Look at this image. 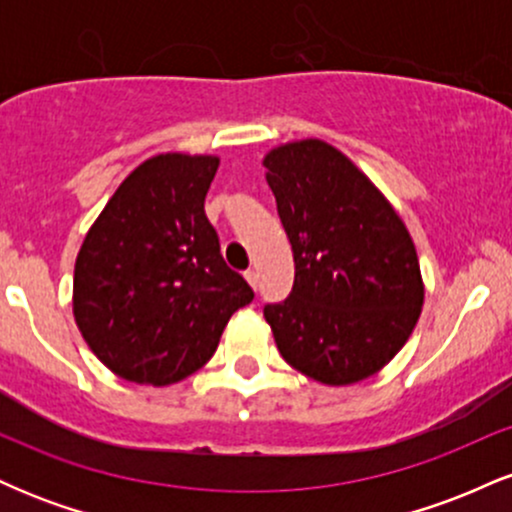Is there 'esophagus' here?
<instances>
[{"label": "esophagus", "mask_w": 512, "mask_h": 512, "mask_svg": "<svg viewBox=\"0 0 512 512\" xmlns=\"http://www.w3.org/2000/svg\"><path fill=\"white\" fill-rule=\"evenodd\" d=\"M245 281H248L252 289L257 291V272H255V269H248V272H245Z\"/></svg>", "instance_id": "1"}]
</instances>
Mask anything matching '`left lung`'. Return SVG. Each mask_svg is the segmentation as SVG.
Masks as SVG:
<instances>
[{"instance_id": "1", "label": "left lung", "mask_w": 512, "mask_h": 512, "mask_svg": "<svg viewBox=\"0 0 512 512\" xmlns=\"http://www.w3.org/2000/svg\"><path fill=\"white\" fill-rule=\"evenodd\" d=\"M293 252L291 296L264 305L284 361L342 387L385 368L424 305L419 257L402 216L351 158L322 139L264 156Z\"/></svg>"}]
</instances>
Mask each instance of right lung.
<instances>
[{
	"instance_id": "add662e5",
	"label": "right lung",
	"mask_w": 512,
	"mask_h": 512,
	"mask_svg": "<svg viewBox=\"0 0 512 512\" xmlns=\"http://www.w3.org/2000/svg\"><path fill=\"white\" fill-rule=\"evenodd\" d=\"M219 156L158 154L137 166L88 228L74 264V320L105 368L173 385L214 356L255 293L223 262L204 214Z\"/></svg>"
}]
</instances>
